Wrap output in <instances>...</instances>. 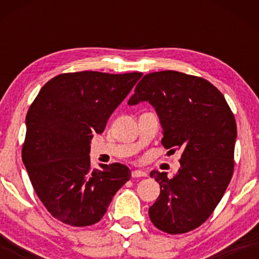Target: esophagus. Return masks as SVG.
I'll use <instances>...</instances> for the list:
<instances>
[{
    "mask_svg": "<svg viewBox=\"0 0 259 259\" xmlns=\"http://www.w3.org/2000/svg\"><path fill=\"white\" fill-rule=\"evenodd\" d=\"M132 177L133 178H145V177H147V173L144 170H134L132 173Z\"/></svg>",
    "mask_w": 259,
    "mask_h": 259,
    "instance_id": "obj_1",
    "label": "esophagus"
}]
</instances>
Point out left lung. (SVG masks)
<instances>
[{
    "label": "left lung",
    "mask_w": 259,
    "mask_h": 259,
    "mask_svg": "<svg viewBox=\"0 0 259 259\" xmlns=\"http://www.w3.org/2000/svg\"><path fill=\"white\" fill-rule=\"evenodd\" d=\"M147 101L163 127L162 145L181 151L174 178L152 170L160 194L148 209L151 222L168 234L198 228L221 202L234 171L236 121L224 96L200 76L163 70L146 74L129 100Z\"/></svg>",
    "instance_id": "1"
}]
</instances>
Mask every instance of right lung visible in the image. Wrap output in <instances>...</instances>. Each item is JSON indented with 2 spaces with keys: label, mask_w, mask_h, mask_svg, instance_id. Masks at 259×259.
Masks as SVG:
<instances>
[{
  "label": "right lung",
  "mask_w": 259,
  "mask_h": 259,
  "mask_svg": "<svg viewBox=\"0 0 259 259\" xmlns=\"http://www.w3.org/2000/svg\"><path fill=\"white\" fill-rule=\"evenodd\" d=\"M142 73H65L42 86L26 114L22 148L31 185L52 217L88 227L105 215L113 196L132 177L120 163L92 169L90 142Z\"/></svg>",
  "instance_id": "1"
}]
</instances>
